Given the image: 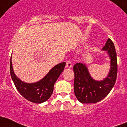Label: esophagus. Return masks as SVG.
Segmentation results:
<instances>
[{"mask_svg": "<svg viewBox=\"0 0 127 127\" xmlns=\"http://www.w3.org/2000/svg\"><path fill=\"white\" fill-rule=\"evenodd\" d=\"M66 67L68 68H70L72 67V62L70 60H67L66 62Z\"/></svg>", "mask_w": 127, "mask_h": 127, "instance_id": "esophagus-1", "label": "esophagus"}]
</instances>
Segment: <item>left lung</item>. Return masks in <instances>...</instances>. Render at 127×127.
<instances>
[{
  "mask_svg": "<svg viewBox=\"0 0 127 127\" xmlns=\"http://www.w3.org/2000/svg\"><path fill=\"white\" fill-rule=\"evenodd\" d=\"M102 50L108 51L110 59L109 73L103 80L96 81L93 79L87 67L84 64L77 63L73 66L74 93L81 103H95L100 102L109 94L115 84L118 68L117 53L110 38H108Z\"/></svg>",
  "mask_w": 127,
  "mask_h": 127,
  "instance_id": "8db88e82",
  "label": "left lung"
}]
</instances>
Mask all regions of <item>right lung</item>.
Wrapping results in <instances>:
<instances>
[{"label":"right lung","instance_id":"obj_1","mask_svg":"<svg viewBox=\"0 0 127 127\" xmlns=\"http://www.w3.org/2000/svg\"><path fill=\"white\" fill-rule=\"evenodd\" d=\"M65 66V62L60 63L53 67L42 80L36 83L28 84L21 81L15 75L10 59V73L17 90L22 96L33 103H42L47 100L52 95L54 84Z\"/></svg>","mask_w":127,"mask_h":127}]
</instances>
